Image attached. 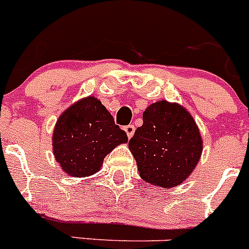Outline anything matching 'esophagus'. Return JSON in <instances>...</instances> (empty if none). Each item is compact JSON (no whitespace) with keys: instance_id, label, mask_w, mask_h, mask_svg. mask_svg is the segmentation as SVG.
<instances>
[{"instance_id":"1","label":"esophagus","mask_w":249,"mask_h":249,"mask_svg":"<svg viewBox=\"0 0 249 249\" xmlns=\"http://www.w3.org/2000/svg\"><path fill=\"white\" fill-rule=\"evenodd\" d=\"M123 129H124V132L127 133V137H128V138L133 137V135H135V129H136L133 124H128V126H124V127H123Z\"/></svg>"}]
</instances>
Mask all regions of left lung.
Here are the masks:
<instances>
[{
    "label": "left lung",
    "instance_id": "left-lung-1",
    "mask_svg": "<svg viewBox=\"0 0 249 249\" xmlns=\"http://www.w3.org/2000/svg\"><path fill=\"white\" fill-rule=\"evenodd\" d=\"M128 147L144 181L171 188L181 184L198 163L202 138L182 106L160 101L143 112V124L136 129Z\"/></svg>",
    "mask_w": 249,
    "mask_h": 249
}]
</instances>
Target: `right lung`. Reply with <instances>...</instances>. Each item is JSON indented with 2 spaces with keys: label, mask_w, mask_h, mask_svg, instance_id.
<instances>
[{
  "label": "right lung",
  "mask_w": 249,
  "mask_h": 249,
  "mask_svg": "<svg viewBox=\"0 0 249 249\" xmlns=\"http://www.w3.org/2000/svg\"><path fill=\"white\" fill-rule=\"evenodd\" d=\"M52 141L54 157L63 171L74 177H85L97 172L103 158L128 137L114 124L101 101L87 97L61 114Z\"/></svg>",
  "instance_id": "obj_1"
}]
</instances>
